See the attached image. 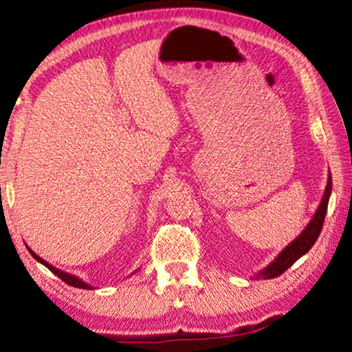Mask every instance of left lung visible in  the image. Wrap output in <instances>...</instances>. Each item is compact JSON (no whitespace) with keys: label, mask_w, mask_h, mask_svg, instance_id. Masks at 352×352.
<instances>
[{"label":"left lung","mask_w":352,"mask_h":352,"mask_svg":"<svg viewBox=\"0 0 352 352\" xmlns=\"http://www.w3.org/2000/svg\"><path fill=\"white\" fill-rule=\"evenodd\" d=\"M331 194V176H329V182H327L324 197H322V201L317 208L314 218L311 219V223L307 224V228L302 230L300 237L288 245V247L283 250V252L278 254L277 259L274 263L269 264V266L264 269L261 272V276L264 278H274L278 277L280 274L287 271L288 267L292 266L293 263H296L302 254H306L309 252L312 245L316 243V240L319 239L322 226H324L325 221V213H327V206H329V199Z\"/></svg>","instance_id":"8db88e82"}]
</instances>
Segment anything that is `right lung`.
<instances>
[{
  "instance_id": "1",
  "label": "right lung",
  "mask_w": 352,
  "mask_h": 352,
  "mask_svg": "<svg viewBox=\"0 0 352 352\" xmlns=\"http://www.w3.org/2000/svg\"><path fill=\"white\" fill-rule=\"evenodd\" d=\"M28 252H30V253H32V256H33V258H35L38 263L45 264V266H46L47 269H50V271H51V272H54V274H56V276H57V277H59L62 282L69 283V285H72V287H75V288H85V290H88V288H93V287H89V285H88V283H85L83 280H80V278H78V277H75V276H70V274H67V272H62V271H59V269H56L54 266H51V264H47V263L45 261V259H41L40 256H38V254H35V253H33L30 248H28Z\"/></svg>"
}]
</instances>
